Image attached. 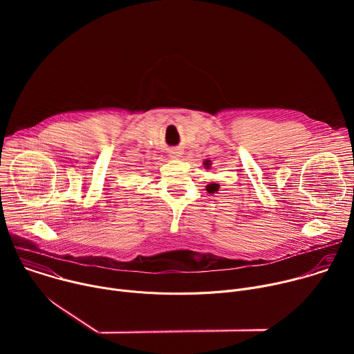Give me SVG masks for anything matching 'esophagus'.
Here are the masks:
<instances>
[{
	"label": "esophagus",
	"mask_w": 354,
	"mask_h": 354,
	"mask_svg": "<svg viewBox=\"0 0 354 354\" xmlns=\"http://www.w3.org/2000/svg\"><path fill=\"white\" fill-rule=\"evenodd\" d=\"M182 157V151L179 148H172L169 151V158L171 160H179Z\"/></svg>",
	"instance_id": "obj_1"
}]
</instances>
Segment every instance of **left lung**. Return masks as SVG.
<instances>
[{"label": "left lung", "instance_id": "1", "mask_svg": "<svg viewBox=\"0 0 354 354\" xmlns=\"http://www.w3.org/2000/svg\"><path fill=\"white\" fill-rule=\"evenodd\" d=\"M205 167H206L207 169L210 168V167H209V164H206V162H205ZM218 187H220V185H218V183H210V185H207V186H206V190H207L209 193H214V192H217V190H218Z\"/></svg>", "mask_w": 354, "mask_h": 354}]
</instances>
